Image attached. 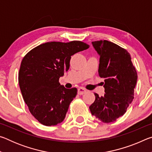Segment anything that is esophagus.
I'll list each match as a JSON object with an SVG mask.
<instances>
[{
	"label": "esophagus",
	"mask_w": 152,
	"mask_h": 152,
	"mask_svg": "<svg viewBox=\"0 0 152 152\" xmlns=\"http://www.w3.org/2000/svg\"><path fill=\"white\" fill-rule=\"evenodd\" d=\"M86 92V90L84 89L83 88H79L78 89V94H83L84 93H85V92Z\"/></svg>",
	"instance_id": "esophagus-1"
}]
</instances>
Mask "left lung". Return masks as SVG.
Instances as JSON below:
<instances>
[{
	"label": "left lung",
	"instance_id": "left-lung-1",
	"mask_svg": "<svg viewBox=\"0 0 152 152\" xmlns=\"http://www.w3.org/2000/svg\"><path fill=\"white\" fill-rule=\"evenodd\" d=\"M100 56L99 74L104 78V96L94 93L89 109L103 123L114 122L123 116L133 99L137 74L128 51L107 40L92 42Z\"/></svg>",
	"mask_w": 152,
	"mask_h": 152
}]
</instances>
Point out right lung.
<instances>
[{
  "instance_id": "add662e5",
  "label": "right lung",
  "mask_w": 152,
  "mask_h": 152,
  "mask_svg": "<svg viewBox=\"0 0 152 152\" xmlns=\"http://www.w3.org/2000/svg\"><path fill=\"white\" fill-rule=\"evenodd\" d=\"M88 48L80 41L48 42L33 48L23 59L19 87L30 113L40 123L51 126L64 121L78 90L66 88L59 78L69 70L71 56Z\"/></svg>"
}]
</instances>
